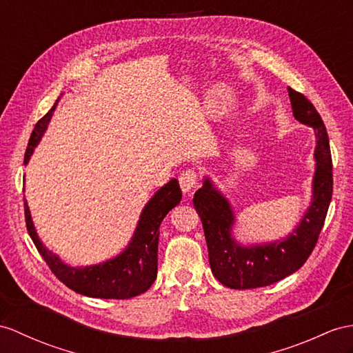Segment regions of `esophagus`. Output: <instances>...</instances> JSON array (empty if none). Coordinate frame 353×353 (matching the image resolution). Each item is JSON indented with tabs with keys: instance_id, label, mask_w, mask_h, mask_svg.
<instances>
[{
	"instance_id": "obj_1",
	"label": "esophagus",
	"mask_w": 353,
	"mask_h": 353,
	"mask_svg": "<svg viewBox=\"0 0 353 353\" xmlns=\"http://www.w3.org/2000/svg\"><path fill=\"white\" fill-rule=\"evenodd\" d=\"M178 181H179V185H181V190L183 193H192L194 190V187L197 184V175L196 172L193 169H187V170H183L181 174H179L178 176Z\"/></svg>"
}]
</instances>
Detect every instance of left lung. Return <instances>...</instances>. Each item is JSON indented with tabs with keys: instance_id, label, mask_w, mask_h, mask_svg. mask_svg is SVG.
<instances>
[{
	"instance_id": "obj_1",
	"label": "left lung",
	"mask_w": 353,
	"mask_h": 353,
	"mask_svg": "<svg viewBox=\"0 0 353 353\" xmlns=\"http://www.w3.org/2000/svg\"><path fill=\"white\" fill-rule=\"evenodd\" d=\"M288 92L294 117L312 127L316 136L312 202L295 229L276 241L244 245L234 236L235 214L232 205L210 176L203 178V185L193 197L208 245L211 271L221 285L230 289L270 286L298 271L312 254L330 208L332 163L328 133L310 100L289 87Z\"/></svg>"
}]
</instances>
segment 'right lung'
Segmentation results:
<instances>
[{
	"mask_svg": "<svg viewBox=\"0 0 353 353\" xmlns=\"http://www.w3.org/2000/svg\"><path fill=\"white\" fill-rule=\"evenodd\" d=\"M59 99L48 114L34 127L30 137L28 148L25 152L23 163L28 165L34 150L45 134L50 118L58 105ZM183 193L178 179L172 178L168 184L154 193V196L143 206L139 221L133 232L130 243L124 250L112 259L87 266H72L65 263L61 257L50 252L40 241L34 228L28 203L25 201V221L28 234L36 244L39 253L49 265L50 271L61 280L67 288L77 294L103 298V299H128L147 292L157 277V250L160 225L166 214L175 208L181 201Z\"/></svg>",
	"mask_w": 353,
	"mask_h": 353,
	"instance_id": "add662e5",
	"label": "right lung"
}]
</instances>
